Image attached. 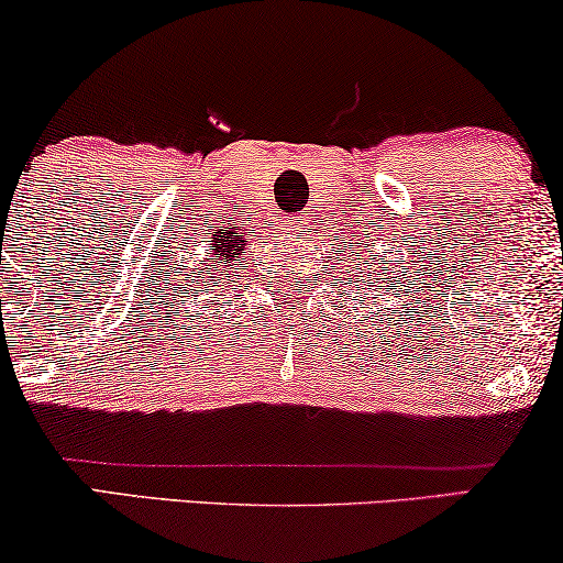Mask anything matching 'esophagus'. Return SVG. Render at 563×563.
Instances as JSON below:
<instances>
[{"mask_svg":"<svg viewBox=\"0 0 563 563\" xmlns=\"http://www.w3.org/2000/svg\"><path fill=\"white\" fill-rule=\"evenodd\" d=\"M299 228H302V222H299L297 217H284V219H282V230L287 232L289 238H295L297 232H299Z\"/></svg>","mask_w":563,"mask_h":563,"instance_id":"1","label":"esophagus"}]
</instances>
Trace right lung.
<instances>
[{"label":"right lung","instance_id":"1","mask_svg":"<svg viewBox=\"0 0 563 563\" xmlns=\"http://www.w3.org/2000/svg\"><path fill=\"white\" fill-rule=\"evenodd\" d=\"M251 238H247L245 230H235V228H222L217 230L214 235L209 238V258L207 266L201 268V279H196L201 284V289H207L209 284H217L222 279L230 282V276H235L238 266L245 264V255L251 251Z\"/></svg>","mask_w":563,"mask_h":563}]
</instances>
